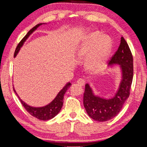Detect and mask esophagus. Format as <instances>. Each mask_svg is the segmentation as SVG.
<instances>
[{
    "mask_svg": "<svg viewBox=\"0 0 147 147\" xmlns=\"http://www.w3.org/2000/svg\"><path fill=\"white\" fill-rule=\"evenodd\" d=\"M76 83L80 86H84L86 83V81L85 80L83 79V78H78V79L76 80Z\"/></svg>",
    "mask_w": 147,
    "mask_h": 147,
    "instance_id": "obj_1",
    "label": "esophagus"
}]
</instances>
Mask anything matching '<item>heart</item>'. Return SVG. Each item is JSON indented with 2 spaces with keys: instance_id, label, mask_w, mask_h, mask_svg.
Wrapping results in <instances>:
<instances>
[{
  "instance_id": "heart-1",
  "label": "heart",
  "mask_w": 147,
  "mask_h": 147,
  "mask_svg": "<svg viewBox=\"0 0 147 147\" xmlns=\"http://www.w3.org/2000/svg\"><path fill=\"white\" fill-rule=\"evenodd\" d=\"M112 48L111 38L102 36L100 32L89 34L80 45L78 54L81 57L90 56L87 59V66L90 69L98 70L104 65V62Z\"/></svg>"
}]
</instances>
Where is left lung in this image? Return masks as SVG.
<instances>
[{
  "label": "left lung",
  "mask_w": 147,
  "mask_h": 147,
  "mask_svg": "<svg viewBox=\"0 0 147 147\" xmlns=\"http://www.w3.org/2000/svg\"><path fill=\"white\" fill-rule=\"evenodd\" d=\"M115 63L121 65L123 79L114 98L106 100L95 96L89 85H85L83 105L88 115L94 121L105 122L116 117L130 95L133 78V58L123 37H121L119 48L109 62L110 65Z\"/></svg>",
  "instance_id": "obj_1"
}]
</instances>
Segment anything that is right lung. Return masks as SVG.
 Returning <instances> with one entry per match:
<instances>
[{"label": "right lung", "mask_w": 147, "mask_h": 147, "mask_svg": "<svg viewBox=\"0 0 147 147\" xmlns=\"http://www.w3.org/2000/svg\"><path fill=\"white\" fill-rule=\"evenodd\" d=\"M41 24H42L40 23L34 26V27L31 28V29L28 32V33L24 36V38L20 40V42L18 43V45L16 48L15 52H14V57H15L16 55H17L18 51L20 50V48L22 47V45H23V43L24 41L26 40V39L29 36V35L31 34L34 30L36 29L37 27H38V26L41 25ZM70 85H71V83H70V82H68V83L64 86L63 89L59 92V94H57L56 98L54 99L50 104L47 105V106L45 107H40V108H34V107L28 106V105L25 104L19 97H18V98H19L22 106L24 107V109H26V111H27L30 115H31L32 117L36 118V119H38L39 120H41V121H48V120L51 119H53V117H55V116L60 112V111H61L63 105L64 94H65L66 91H67L68 88H69ZM14 91L15 92L14 89Z\"/></svg>", "instance_id": "right-lung-1"}]
</instances>
